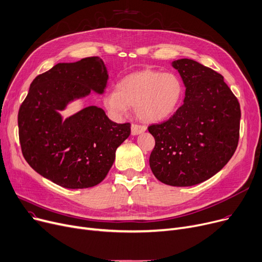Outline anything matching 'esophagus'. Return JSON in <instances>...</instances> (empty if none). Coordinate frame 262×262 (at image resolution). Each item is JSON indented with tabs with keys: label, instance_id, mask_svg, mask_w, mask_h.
I'll return each mask as SVG.
<instances>
[{
	"label": "esophagus",
	"instance_id": "1",
	"mask_svg": "<svg viewBox=\"0 0 262 262\" xmlns=\"http://www.w3.org/2000/svg\"><path fill=\"white\" fill-rule=\"evenodd\" d=\"M146 131V127L143 125H138V124H132L131 126V134L132 135H137L141 134Z\"/></svg>",
	"mask_w": 262,
	"mask_h": 262
}]
</instances>
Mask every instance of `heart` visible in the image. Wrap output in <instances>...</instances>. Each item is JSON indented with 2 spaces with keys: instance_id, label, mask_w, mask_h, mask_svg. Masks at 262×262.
<instances>
[{
  "instance_id": "1",
  "label": "heart",
  "mask_w": 262,
  "mask_h": 262,
  "mask_svg": "<svg viewBox=\"0 0 262 262\" xmlns=\"http://www.w3.org/2000/svg\"><path fill=\"white\" fill-rule=\"evenodd\" d=\"M183 94L181 80L172 73L144 70L132 73L117 84V91L104 96V106L114 115L136 105V113L146 122L161 121L177 109Z\"/></svg>"
}]
</instances>
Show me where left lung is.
<instances>
[{
    "label": "left lung",
    "mask_w": 262,
    "mask_h": 262,
    "mask_svg": "<svg viewBox=\"0 0 262 262\" xmlns=\"http://www.w3.org/2000/svg\"><path fill=\"white\" fill-rule=\"evenodd\" d=\"M185 84V99L161 124L148 127L156 140L149 164L167 185L192 186L219 172L235 153L240 104L223 76L191 59L173 61Z\"/></svg>",
    "instance_id": "1"
}]
</instances>
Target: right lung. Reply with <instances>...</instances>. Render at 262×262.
I'll use <instances>...</instances> for the list:
<instances>
[{"instance_id":"1","label":"right lung","mask_w":262,"mask_h":262,"mask_svg":"<svg viewBox=\"0 0 262 262\" xmlns=\"http://www.w3.org/2000/svg\"><path fill=\"white\" fill-rule=\"evenodd\" d=\"M107 75L99 57L58 63L38 75L18 114L23 157L35 171L59 186L89 188L109 172L115 151L131 133V125L109 119L98 106L84 107L66 120L59 110L91 93L102 94Z\"/></svg>"}]
</instances>
